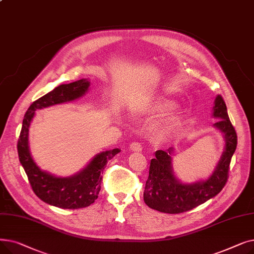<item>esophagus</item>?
<instances>
[{"mask_svg":"<svg viewBox=\"0 0 254 254\" xmlns=\"http://www.w3.org/2000/svg\"><path fill=\"white\" fill-rule=\"evenodd\" d=\"M129 149L132 152H140L142 151V146L140 143H131L129 146Z\"/></svg>","mask_w":254,"mask_h":254,"instance_id":"esophagus-1","label":"esophagus"}]
</instances>
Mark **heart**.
Masks as SVG:
<instances>
[{
    "label": "heart",
    "mask_w": 254,
    "mask_h": 254,
    "mask_svg": "<svg viewBox=\"0 0 254 254\" xmlns=\"http://www.w3.org/2000/svg\"><path fill=\"white\" fill-rule=\"evenodd\" d=\"M175 103L170 100H162L157 102L155 108L161 113H167L174 109ZM183 125V115L180 111L172 112L166 118L161 120L152 128V138L156 142H164L174 137Z\"/></svg>",
    "instance_id": "obj_1"
}]
</instances>
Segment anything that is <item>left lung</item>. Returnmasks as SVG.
I'll return each mask as SVG.
<instances>
[{
	"label": "left lung",
	"instance_id": "obj_1",
	"mask_svg": "<svg viewBox=\"0 0 254 254\" xmlns=\"http://www.w3.org/2000/svg\"><path fill=\"white\" fill-rule=\"evenodd\" d=\"M212 117L217 119L213 127L221 132L224 140V149L214 171L205 180L184 183L177 178L173 170L172 154L174 147L166 151H155L143 194L144 202L149 208L169 214H178L204 204L224 188L231 159L237 148V134L220 96L214 100Z\"/></svg>",
	"mask_w": 254,
	"mask_h": 254
}]
</instances>
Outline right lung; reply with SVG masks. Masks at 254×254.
<instances>
[{
	"label": "right lung",
	"instance_id": "obj_1",
	"mask_svg": "<svg viewBox=\"0 0 254 254\" xmlns=\"http://www.w3.org/2000/svg\"><path fill=\"white\" fill-rule=\"evenodd\" d=\"M90 86L88 79L61 84L35 101L24 114L17 143L18 157L35 194L48 205L62 209H79L91 205L101 190L102 174L107 163L120 149L102 151L76 174L61 177L40 169L32 157L29 146V129L36 111L47 107L76 101L82 98Z\"/></svg>",
	"mask_w": 254,
	"mask_h": 254
}]
</instances>
